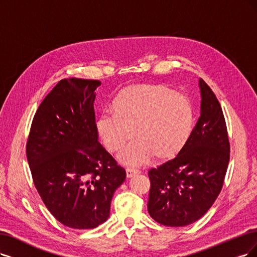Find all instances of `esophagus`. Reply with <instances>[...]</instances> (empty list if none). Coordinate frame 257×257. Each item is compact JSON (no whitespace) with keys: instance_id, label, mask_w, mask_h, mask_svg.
<instances>
[{"instance_id":"34e87169","label":"esophagus","mask_w":257,"mask_h":257,"mask_svg":"<svg viewBox=\"0 0 257 257\" xmlns=\"http://www.w3.org/2000/svg\"><path fill=\"white\" fill-rule=\"evenodd\" d=\"M126 174H127V178H131V177H134V176H136V175L141 174V172H140L139 169L132 168V167H127V168H126Z\"/></svg>"}]
</instances>
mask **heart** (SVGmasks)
<instances>
[{
    "instance_id": "b5f03b06",
    "label": "heart",
    "mask_w": 257,
    "mask_h": 257,
    "mask_svg": "<svg viewBox=\"0 0 257 257\" xmlns=\"http://www.w3.org/2000/svg\"><path fill=\"white\" fill-rule=\"evenodd\" d=\"M193 127L191 100L161 84L123 89L114 99V109H103L96 120L98 136L110 153H117L137 134L139 140L119 156L131 165L144 164L153 156L158 160L175 158L187 144Z\"/></svg>"
}]
</instances>
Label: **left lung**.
Returning <instances> with one entry per match:
<instances>
[{
  "label": "left lung",
  "instance_id": "obj_1",
  "mask_svg": "<svg viewBox=\"0 0 257 257\" xmlns=\"http://www.w3.org/2000/svg\"><path fill=\"white\" fill-rule=\"evenodd\" d=\"M201 113L187 144L175 159L149 170L148 213L167 226H184L210 210L223 186L230 160L225 119L203 79Z\"/></svg>",
  "mask_w": 257,
  "mask_h": 257
}]
</instances>
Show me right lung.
Here are the masks:
<instances>
[{
  "mask_svg": "<svg viewBox=\"0 0 257 257\" xmlns=\"http://www.w3.org/2000/svg\"><path fill=\"white\" fill-rule=\"evenodd\" d=\"M99 80L62 79L38 108L26 143L34 184L47 210L72 229L108 219L126 170L98 142L93 102Z\"/></svg>",
  "mask_w": 257,
  "mask_h": 257,
  "instance_id": "right-lung-1",
  "label": "right lung"
}]
</instances>
